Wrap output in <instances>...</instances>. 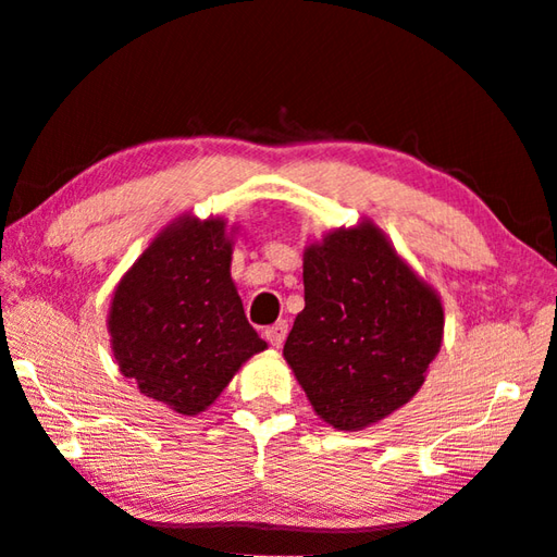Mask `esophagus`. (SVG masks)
Wrapping results in <instances>:
<instances>
[{
	"instance_id": "1",
	"label": "esophagus",
	"mask_w": 557,
	"mask_h": 557,
	"mask_svg": "<svg viewBox=\"0 0 557 557\" xmlns=\"http://www.w3.org/2000/svg\"><path fill=\"white\" fill-rule=\"evenodd\" d=\"M287 329H289V326H287L285 319H280V322H275V324H272V326H268V329H265V338H268V342H270L272 346L280 348L282 344H285Z\"/></svg>"
}]
</instances>
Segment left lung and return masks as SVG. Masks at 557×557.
I'll use <instances>...</instances> for the list:
<instances>
[{"mask_svg": "<svg viewBox=\"0 0 557 557\" xmlns=\"http://www.w3.org/2000/svg\"><path fill=\"white\" fill-rule=\"evenodd\" d=\"M442 326L440 297L366 221L305 250V309L285 358L319 418L361 430L420 391Z\"/></svg>", "mask_w": 557, "mask_h": 557, "instance_id": "left-lung-1", "label": "left lung"}]
</instances>
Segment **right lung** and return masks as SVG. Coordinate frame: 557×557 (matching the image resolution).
Here are the masks:
<instances>
[{
	"mask_svg": "<svg viewBox=\"0 0 557 557\" xmlns=\"http://www.w3.org/2000/svg\"><path fill=\"white\" fill-rule=\"evenodd\" d=\"M219 219H184L149 245L115 289L112 351L125 379L182 414L209 408L235 371L268 344L231 280Z\"/></svg>",
	"mask_w": 557,
	"mask_h": 557,
	"instance_id": "obj_1",
	"label": "right lung"
}]
</instances>
